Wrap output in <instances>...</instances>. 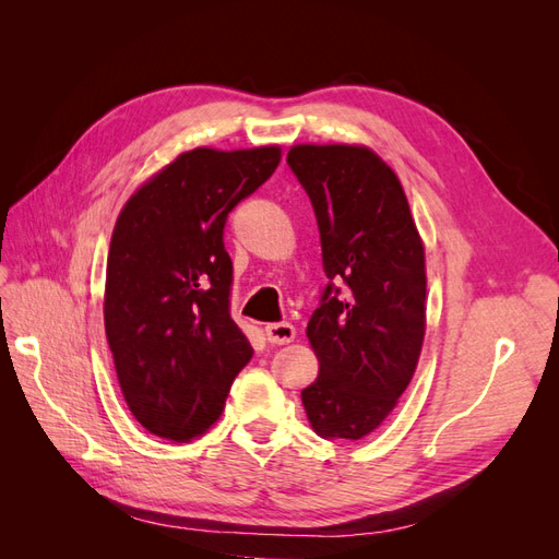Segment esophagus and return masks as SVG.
Returning <instances> with one entry per match:
<instances>
[{
  "label": "esophagus",
  "instance_id": "obj_1",
  "mask_svg": "<svg viewBox=\"0 0 559 559\" xmlns=\"http://www.w3.org/2000/svg\"><path fill=\"white\" fill-rule=\"evenodd\" d=\"M265 335L273 345H286L296 337V326L289 324V321H275V324L265 326Z\"/></svg>",
  "mask_w": 559,
  "mask_h": 559
}]
</instances>
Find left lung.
<instances>
[{
	"instance_id": "obj_1",
	"label": "left lung",
	"mask_w": 559,
	"mask_h": 559,
	"mask_svg": "<svg viewBox=\"0 0 559 559\" xmlns=\"http://www.w3.org/2000/svg\"><path fill=\"white\" fill-rule=\"evenodd\" d=\"M319 226L329 284L308 321L317 380L300 392L321 438L359 441L411 384L425 341V247L392 167L366 146L286 154Z\"/></svg>"
}]
</instances>
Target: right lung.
Listing matches in <instances>:
<instances>
[{
	"mask_svg": "<svg viewBox=\"0 0 559 559\" xmlns=\"http://www.w3.org/2000/svg\"><path fill=\"white\" fill-rule=\"evenodd\" d=\"M277 165V146L186 151L118 216L105 329L128 408L151 433L179 443L205 433L253 357L230 317L224 228Z\"/></svg>",
	"mask_w": 559,
	"mask_h": 559,
	"instance_id": "add662e5",
	"label": "right lung"
}]
</instances>
